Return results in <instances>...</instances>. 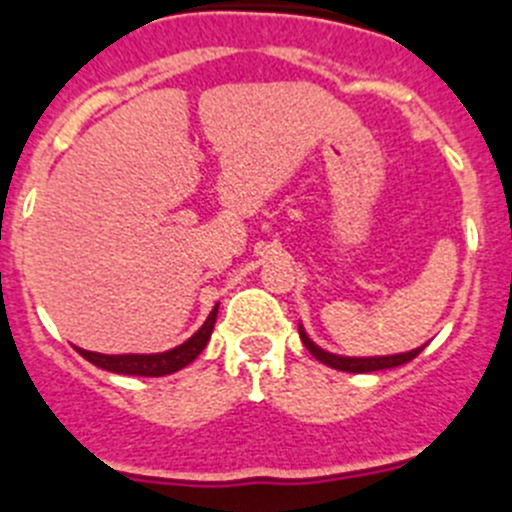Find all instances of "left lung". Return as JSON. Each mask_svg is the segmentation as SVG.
<instances>
[{"mask_svg":"<svg viewBox=\"0 0 512 512\" xmlns=\"http://www.w3.org/2000/svg\"><path fill=\"white\" fill-rule=\"evenodd\" d=\"M300 337L302 342H305L307 350L312 352V357L315 360H320L322 365L327 367H335V370H342V372H375V370H388V367H398V365H405V362H410L413 357H418L420 352L425 350V345L415 347V350L410 352H398V355H377V357H345V355H335V352H327L322 350L320 345H315V342L307 337L305 327L300 325Z\"/></svg>","mask_w":512,"mask_h":512,"instance_id":"obj_1","label":"left lung"}]
</instances>
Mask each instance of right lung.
<instances>
[{
  "label": "right lung",
  "instance_id": "right-lung-1",
  "mask_svg": "<svg viewBox=\"0 0 512 512\" xmlns=\"http://www.w3.org/2000/svg\"><path fill=\"white\" fill-rule=\"evenodd\" d=\"M217 307H220V302L212 307L205 325H202L190 340H185L182 345L172 347V350L167 352H152V355H135V352H130V355H102V352L82 350V347H77V352L84 357V360L92 362V365L102 367V370H109V372H117V375H140V377L172 375V372L190 365V362L205 350V345L210 342L212 330H215Z\"/></svg>",
  "mask_w": 512,
  "mask_h": 512
}]
</instances>
